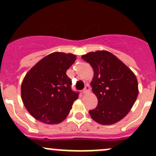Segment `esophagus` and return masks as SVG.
Returning a JSON list of instances; mask_svg holds the SVG:
<instances>
[{
  "label": "esophagus",
  "mask_w": 156,
  "mask_h": 156,
  "mask_svg": "<svg viewBox=\"0 0 156 156\" xmlns=\"http://www.w3.org/2000/svg\"><path fill=\"white\" fill-rule=\"evenodd\" d=\"M90 92V87H89V86H86V87H85V89L83 90V94H87Z\"/></svg>",
  "instance_id": "obj_1"
}]
</instances>
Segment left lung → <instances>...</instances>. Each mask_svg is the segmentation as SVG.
I'll use <instances>...</instances> for the list:
<instances>
[{"instance_id":"8db88e82","label":"left lung","mask_w":156,"mask_h":156,"mask_svg":"<svg viewBox=\"0 0 156 156\" xmlns=\"http://www.w3.org/2000/svg\"><path fill=\"white\" fill-rule=\"evenodd\" d=\"M90 65L94 76L90 85L98 105L89 111L98 123L111 125L123 119L138 95V83L133 71L108 51L89 52L81 56Z\"/></svg>"}]
</instances>
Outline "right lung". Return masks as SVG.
Here are the masks:
<instances>
[{
	"label": "right lung",
	"instance_id": "add662e5",
	"mask_svg": "<svg viewBox=\"0 0 156 156\" xmlns=\"http://www.w3.org/2000/svg\"><path fill=\"white\" fill-rule=\"evenodd\" d=\"M76 59L73 54L53 52L28 71L21 85V97L29 113L47 124H58L69 113L78 93L71 89L66 71Z\"/></svg>",
	"mask_w": 156,
	"mask_h": 156
}]
</instances>
